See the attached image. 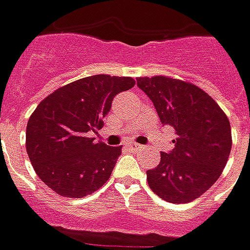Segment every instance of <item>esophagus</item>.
Returning a JSON list of instances; mask_svg holds the SVG:
<instances>
[{"label": "esophagus", "instance_id": "1", "mask_svg": "<svg viewBox=\"0 0 250 250\" xmlns=\"http://www.w3.org/2000/svg\"><path fill=\"white\" fill-rule=\"evenodd\" d=\"M125 146H127V147H128V149H131V150H137V149H139V147H141V145H138V143H134V142L127 143Z\"/></svg>", "mask_w": 250, "mask_h": 250}]
</instances>
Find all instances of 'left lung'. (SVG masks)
Listing matches in <instances>:
<instances>
[{
    "label": "left lung",
    "mask_w": 250,
    "mask_h": 250,
    "mask_svg": "<svg viewBox=\"0 0 250 250\" xmlns=\"http://www.w3.org/2000/svg\"><path fill=\"white\" fill-rule=\"evenodd\" d=\"M162 125L176 132L169 153L146 172L151 191L169 203H189L208 191L226 167L231 128L226 113L196 85L165 76L138 77Z\"/></svg>",
    "instance_id": "1"
}]
</instances>
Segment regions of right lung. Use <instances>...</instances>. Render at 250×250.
<instances>
[{
    "instance_id": "right-lung-1",
    "label": "right lung",
    "mask_w": 250,
    "mask_h": 250,
    "mask_svg": "<svg viewBox=\"0 0 250 250\" xmlns=\"http://www.w3.org/2000/svg\"><path fill=\"white\" fill-rule=\"evenodd\" d=\"M135 85L131 77L96 74L54 90L28 120L25 147L39 179L64 198H83L104 186L122 154L89 138L103 128L115 96Z\"/></svg>"
}]
</instances>
